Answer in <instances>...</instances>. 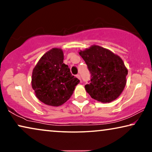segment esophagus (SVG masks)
Masks as SVG:
<instances>
[{"label":"esophagus","mask_w":152,"mask_h":152,"mask_svg":"<svg viewBox=\"0 0 152 152\" xmlns=\"http://www.w3.org/2000/svg\"><path fill=\"white\" fill-rule=\"evenodd\" d=\"M76 77H77V78L79 79V80H80L81 81V77H80V75L77 74V75H76Z\"/></svg>","instance_id":"34e87169"}]
</instances>
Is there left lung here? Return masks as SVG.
<instances>
[{"label": "left lung", "instance_id": "obj_1", "mask_svg": "<svg viewBox=\"0 0 152 152\" xmlns=\"http://www.w3.org/2000/svg\"><path fill=\"white\" fill-rule=\"evenodd\" d=\"M91 73L85 89L91 97L103 103L119 97L126 85L128 70L119 56L99 45L80 51Z\"/></svg>", "mask_w": 152, "mask_h": 152}]
</instances>
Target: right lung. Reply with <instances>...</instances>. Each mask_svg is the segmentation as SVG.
I'll return each mask as SVG.
<instances>
[{"mask_svg": "<svg viewBox=\"0 0 152 152\" xmlns=\"http://www.w3.org/2000/svg\"><path fill=\"white\" fill-rule=\"evenodd\" d=\"M64 62L61 49L53 48L41 58L32 72V86L39 100L58 107L71 96L80 80Z\"/></svg>", "mask_w": 152, "mask_h": 152, "instance_id": "1", "label": "right lung"}]
</instances>
